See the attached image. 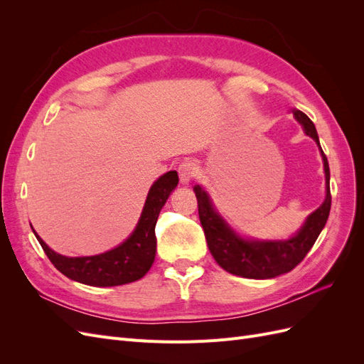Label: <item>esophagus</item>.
Listing matches in <instances>:
<instances>
[{"label": "esophagus", "mask_w": 364, "mask_h": 364, "mask_svg": "<svg viewBox=\"0 0 364 364\" xmlns=\"http://www.w3.org/2000/svg\"><path fill=\"white\" fill-rule=\"evenodd\" d=\"M197 174V165L193 161H185L179 165V178L182 183H190Z\"/></svg>", "instance_id": "esophagus-1"}]
</instances>
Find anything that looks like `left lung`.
<instances>
[{
	"label": "left lung",
	"mask_w": 364,
	"mask_h": 364,
	"mask_svg": "<svg viewBox=\"0 0 364 364\" xmlns=\"http://www.w3.org/2000/svg\"><path fill=\"white\" fill-rule=\"evenodd\" d=\"M291 112L302 124L305 134L311 136L317 142L318 149H321L326 181V197L323 203L313 214L308 215L304 226L294 237L279 241H258L240 237L215 211L211 199H209L208 193L202 186H194L197 206H199V218L205 230L209 252L213 253L220 267L229 273L237 274V277L270 279L293 270L310 252L318 234L322 232V229L326 225L329 209H331L328 159L321 147V142H318L317 130L313 121L297 109H293Z\"/></svg>",
	"instance_id": "left-lung-1"
}]
</instances>
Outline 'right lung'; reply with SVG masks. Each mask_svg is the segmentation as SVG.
I'll return each instance as SVG.
<instances>
[{"label":"right lung","instance_id":"obj_1","mask_svg":"<svg viewBox=\"0 0 364 364\" xmlns=\"http://www.w3.org/2000/svg\"><path fill=\"white\" fill-rule=\"evenodd\" d=\"M179 176L168 171L151 185L139 222L132 235L118 247L94 257H63L51 250L35 232L43 252L65 277L92 287H115L141 279L150 270L156 255L155 226L162 206L178 186Z\"/></svg>","mask_w":364,"mask_h":364}]
</instances>
